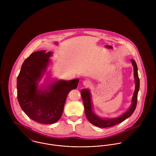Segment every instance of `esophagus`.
<instances>
[{"label":"esophagus","mask_w":156,"mask_h":156,"mask_svg":"<svg viewBox=\"0 0 156 156\" xmlns=\"http://www.w3.org/2000/svg\"><path fill=\"white\" fill-rule=\"evenodd\" d=\"M83 84L85 85V86H87V87H89L90 85V82H89V80H84L83 82Z\"/></svg>","instance_id":"esophagus-1"}]
</instances>
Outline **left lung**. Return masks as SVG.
I'll list each match as a JSON object with an SVG mask.
<instances>
[{
    "label": "left lung",
    "mask_w": 156,
    "mask_h": 156,
    "mask_svg": "<svg viewBox=\"0 0 156 156\" xmlns=\"http://www.w3.org/2000/svg\"><path fill=\"white\" fill-rule=\"evenodd\" d=\"M131 61L133 65L134 76L135 79L136 87H135L133 97L132 98V106L127 111L124 113L121 116L113 119H103L97 116L96 115H95L93 113V112L92 111V103H91L90 95L89 90L88 89H82L81 95H82V97L83 99V105L85 107V115L88 121L93 125L100 128L109 127L122 122V121L126 120L127 118L130 117L133 113L137 105V94H138V91L140 87V81H139V78L137 73V64L134 59H131Z\"/></svg>",
    "instance_id": "obj_1"
}]
</instances>
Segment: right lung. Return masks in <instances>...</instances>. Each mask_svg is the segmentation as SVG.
Returning a JSON list of instances; mask_svg holds the SVG:
<instances>
[{
    "instance_id": "add662e5",
    "label": "right lung",
    "mask_w": 156,
    "mask_h": 156,
    "mask_svg": "<svg viewBox=\"0 0 156 156\" xmlns=\"http://www.w3.org/2000/svg\"><path fill=\"white\" fill-rule=\"evenodd\" d=\"M51 53L37 51L23 62L17 80V99L24 112L41 124H53L61 118L68 93L77 87L79 79L59 80L50 85L49 90L38 89L49 62Z\"/></svg>"
}]
</instances>
